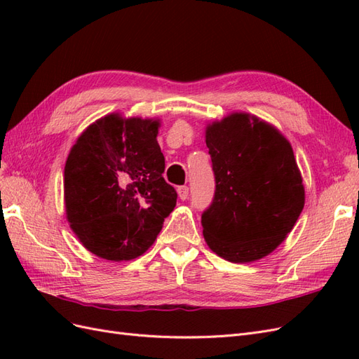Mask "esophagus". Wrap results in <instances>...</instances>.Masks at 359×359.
I'll list each match as a JSON object with an SVG mask.
<instances>
[{
  "instance_id": "esophagus-1",
  "label": "esophagus",
  "mask_w": 359,
  "mask_h": 359,
  "mask_svg": "<svg viewBox=\"0 0 359 359\" xmlns=\"http://www.w3.org/2000/svg\"><path fill=\"white\" fill-rule=\"evenodd\" d=\"M177 193H178V198H180L181 201H186V199L189 198V187L181 186V187L177 189Z\"/></svg>"
}]
</instances>
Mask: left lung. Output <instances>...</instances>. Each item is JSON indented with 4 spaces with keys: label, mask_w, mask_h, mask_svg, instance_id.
Wrapping results in <instances>:
<instances>
[{
    "label": "left lung",
    "mask_w": 359,
    "mask_h": 359,
    "mask_svg": "<svg viewBox=\"0 0 359 359\" xmlns=\"http://www.w3.org/2000/svg\"><path fill=\"white\" fill-rule=\"evenodd\" d=\"M205 142L215 175L212 205L202 214L205 243L233 264L273 253L306 203L290 142L276 126L247 112L206 124Z\"/></svg>",
    "instance_id": "obj_1"
}]
</instances>
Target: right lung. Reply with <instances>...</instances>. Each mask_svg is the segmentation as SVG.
I'll use <instances>...</instances> for the list:
<instances>
[{"mask_svg": "<svg viewBox=\"0 0 359 359\" xmlns=\"http://www.w3.org/2000/svg\"><path fill=\"white\" fill-rule=\"evenodd\" d=\"M160 118L107 114L86 127L64 168V206L70 229L102 259L132 260L154 244L177 205L163 178Z\"/></svg>", "mask_w": 359, "mask_h": 359, "instance_id": "add662e5", "label": "right lung"}]
</instances>
